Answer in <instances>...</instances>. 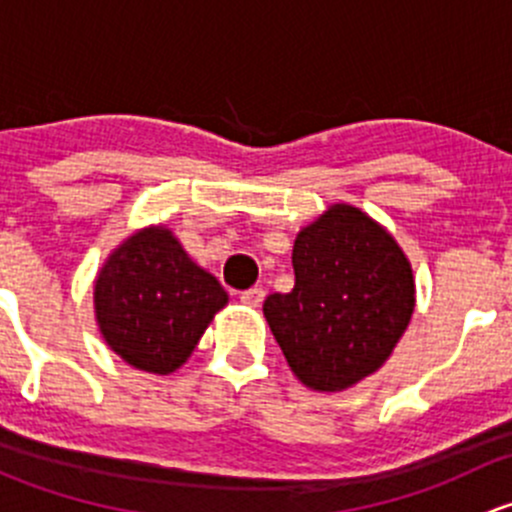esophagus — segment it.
Masks as SVG:
<instances>
[{
	"instance_id": "34e87169",
	"label": "esophagus",
	"mask_w": 512,
	"mask_h": 512,
	"mask_svg": "<svg viewBox=\"0 0 512 512\" xmlns=\"http://www.w3.org/2000/svg\"><path fill=\"white\" fill-rule=\"evenodd\" d=\"M262 299H265V289L262 287H250L240 294V302L247 304V307H260Z\"/></svg>"
}]
</instances>
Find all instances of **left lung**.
Here are the masks:
<instances>
[{"mask_svg": "<svg viewBox=\"0 0 512 512\" xmlns=\"http://www.w3.org/2000/svg\"><path fill=\"white\" fill-rule=\"evenodd\" d=\"M294 289L262 304L289 369L342 391L374 374L409 327L414 275L394 237L352 205H332L294 240Z\"/></svg>", "mask_w": 512, "mask_h": 512, "instance_id": "obj_1", "label": "left lung"}]
</instances>
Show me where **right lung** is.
<instances>
[{"mask_svg":"<svg viewBox=\"0 0 512 512\" xmlns=\"http://www.w3.org/2000/svg\"><path fill=\"white\" fill-rule=\"evenodd\" d=\"M94 304L113 352L141 371L170 374L193 354L227 292L185 255L170 230L148 227L108 257Z\"/></svg>","mask_w":512,"mask_h":512,"instance_id":"obj_1","label":"right lung"}]
</instances>
